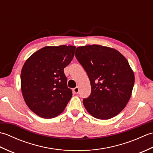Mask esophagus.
<instances>
[{
  "mask_svg": "<svg viewBox=\"0 0 153 153\" xmlns=\"http://www.w3.org/2000/svg\"><path fill=\"white\" fill-rule=\"evenodd\" d=\"M79 87H75L74 89H73V92L74 93L77 94V93H79Z\"/></svg>",
  "mask_w": 153,
  "mask_h": 153,
  "instance_id": "esophagus-1",
  "label": "esophagus"
}]
</instances>
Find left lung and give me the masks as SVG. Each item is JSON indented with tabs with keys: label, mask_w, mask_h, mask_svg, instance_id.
<instances>
[{
	"label": "left lung",
	"mask_w": 153,
	"mask_h": 153,
	"mask_svg": "<svg viewBox=\"0 0 153 153\" xmlns=\"http://www.w3.org/2000/svg\"><path fill=\"white\" fill-rule=\"evenodd\" d=\"M75 54L91 86L90 96L83 100L87 111L100 120L118 115L128 102L134 85L128 61L114 48L99 45L77 47Z\"/></svg>",
	"instance_id": "8db88e82"
}]
</instances>
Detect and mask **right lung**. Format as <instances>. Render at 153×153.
I'll return each mask as SVG.
<instances>
[{
	"label": "right lung",
	"instance_id": "right-lung-1",
	"mask_svg": "<svg viewBox=\"0 0 153 153\" xmlns=\"http://www.w3.org/2000/svg\"><path fill=\"white\" fill-rule=\"evenodd\" d=\"M76 47L47 46L25 61L21 71V89L30 109L43 118L62 112L72 97L64 68L74 56Z\"/></svg>",
	"mask_w": 153,
	"mask_h": 153
}]
</instances>
